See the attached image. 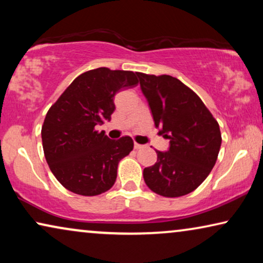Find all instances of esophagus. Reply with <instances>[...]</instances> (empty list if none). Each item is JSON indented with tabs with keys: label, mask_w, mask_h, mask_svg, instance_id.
I'll return each mask as SVG.
<instances>
[{
	"label": "esophagus",
	"mask_w": 263,
	"mask_h": 263,
	"mask_svg": "<svg viewBox=\"0 0 263 263\" xmlns=\"http://www.w3.org/2000/svg\"><path fill=\"white\" fill-rule=\"evenodd\" d=\"M134 148H135V149L142 148V145H140V143H138V142H134Z\"/></svg>",
	"instance_id": "obj_1"
}]
</instances>
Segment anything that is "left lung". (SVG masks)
<instances>
[{"label":"left lung","instance_id":"1","mask_svg":"<svg viewBox=\"0 0 263 263\" xmlns=\"http://www.w3.org/2000/svg\"><path fill=\"white\" fill-rule=\"evenodd\" d=\"M148 100L156 128L170 140L167 152L143 170L147 186L164 197L192 193L218 159L221 133L211 111L192 88L171 75L136 73Z\"/></svg>","mask_w":263,"mask_h":263}]
</instances>
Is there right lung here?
<instances>
[{
    "instance_id": "obj_1",
    "label": "right lung",
    "mask_w": 263,
    "mask_h": 263,
    "mask_svg": "<svg viewBox=\"0 0 263 263\" xmlns=\"http://www.w3.org/2000/svg\"><path fill=\"white\" fill-rule=\"evenodd\" d=\"M138 84L134 71L100 67L75 78L49 109L42 125L43 149L50 170L69 192L96 196L115 184L118 163L134 141L130 136L110 140L96 125L111 120L118 91Z\"/></svg>"
}]
</instances>
